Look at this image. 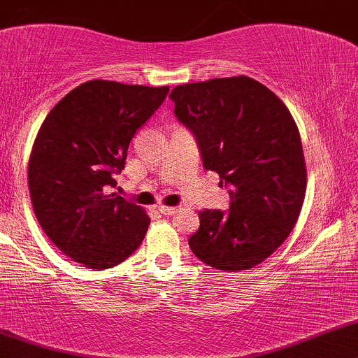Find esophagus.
Masks as SVG:
<instances>
[{
	"instance_id": "obj_1",
	"label": "esophagus",
	"mask_w": 358,
	"mask_h": 358,
	"mask_svg": "<svg viewBox=\"0 0 358 358\" xmlns=\"http://www.w3.org/2000/svg\"><path fill=\"white\" fill-rule=\"evenodd\" d=\"M176 210H178V208L176 207H165V205H159L158 207V212L162 213V215H173V213H176Z\"/></svg>"
}]
</instances>
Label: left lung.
Here are the masks:
<instances>
[{"label":"left lung","instance_id":"obj_1","mask_svg":"<svg viewBox=\"0 0 358 358\" xmlns=\"http://www.w3.org/2000/svg\"><path fill=\"white\" fill-rule=\"evenodd\" d=\"M170 97L203 166L232 188L229 212H199L192 252L227 273L261 264L293 231L305 200L296 122L273 90L245 76L176 85Z\"/></svg>","mask_w":358,"mask_h":358}]
</instances>
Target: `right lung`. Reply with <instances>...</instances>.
Returning <instances> with one entry per match:
<instances>
[{
	"label": "right lung",
	"instance_id": "add662e5",
	"mask_svg": "<svg viewBox=\"0 0 358 358\" xmlns=\"http://www.w3.org/2000/svg\"><path fill=\"white\" fill-rule=\"evenodd\" d=\"M168 90L89 80L40 126L28 162L34 212L48 239L85 268H114L145 239L148 213L108 188L116 187L131 139Z\"/></svg>",
	"mask_w": 358,
	"mask_h": 358
}]
</instances>
